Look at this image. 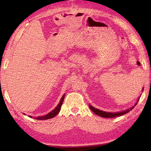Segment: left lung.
<instances>
[{"label": "left lung", "instance_id": "8db88e82", "mask_svg": "<svg viewBox=\"0 0 151 151\" xmlns=\"http://www.w3.org/2000/svg\"><path fill=\"white\" fill-rule=\"evenodd\" d=\"M143 90H144V88H142V91H143ZM140 96L139 97V98H138L137 102H136V103H135V104H134V105L132 106H131V108L129 109L124 110V111H120V112H111L103 111H101V110H99L98 109H95L93 106H91V104H89V108L91 109V111H93L94 113H95L96 114H97V115L100 116L101 117H104V118H114V117L122 116V115H123V114H124L128 113V112H130V111H131V110L133 109L134 106H136L137 103H138V102H139V99H140Z\"/></svg>", "mask_w": 151, "mask_h": 151}]
</instances>
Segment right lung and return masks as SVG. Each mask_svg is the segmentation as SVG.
Masks as SVG:
<instances>
[{
    "mask_svg": "<svg viewBox=\"0 0 151 151\" xmlns=\"http://www.w3.org/2000/svg\"><path fill=\"white\" fill-rule=\"evenodd\" d=\"M65 94H63V96L61 98L60 101L59 102V103L58 104V105L55 107V108L52 110V111L50 112L49 113H48L46 114V115H43L41 116H37V117H33V118L37 120H47V119H52L53 117H55L57 114H58V112H60V110L61 109V106L63 104V102L64 101V99H65ZM24 114H25L24 113H23ZM30 118H32V116H31L30 115L29 116Z\"/></svg>",
    "mask_w": 151,
    "mask_h": 151,
    "instance_id": "obj_1",
    "label": "right lung"
}]
</instances>
